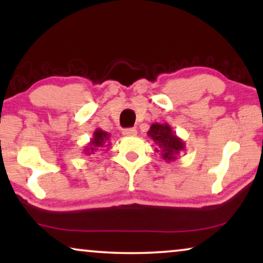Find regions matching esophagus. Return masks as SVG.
Returning <instances> with one entry per match:
<instances>
[{"instance_id": "obj_1", "label": "esophagus", "mask_w": 263, "mask_h": 263, "mask_svg": "<svg viewBox=\"0 0 263 263\" xmlns=\"http://www.w3.org/2000/svg\"><path fill=\"white\" fill-rule=\"evenodd\" d=\"M122 134L125 136H132V135L138 134V132H136L135 128H127V129H123V130H122Z\"/></svg>"}]
</instances>
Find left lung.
Returning a JSON list of instances; mask_svg holds the SVG:
<instances>
[{
    "instance_id": "obj_1",
    "label": "left lung",
    "mask_w": 263,
    "mask_h": 263,
    "mask_svg": "<svg viewBox=\"0 0 263 263\" xmlns=\"http://www.w3.org/2000/svg\"><path fill=\"white\" fill-rule=\"evenodd\" d=\"M147 135L157 145L154 149L161 154V158L166 161L177 159L178 154L185 149V143L181 138L176 135L171 125L167 123H153L151 125Z\"/></svg>"
}]
</instances>
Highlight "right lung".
<instances>
[{"label":"right lung","mask_w":263,"mask_h":263,"mask_svg":"<svg viewBox=\"0 0 263 263\" xmlns=\"http://www.w3.org/2000/svg\"><path fill=\"white\" fill-rule=\"evenodd\" d=\"M109 138H110L109 133L104 132L103 129H100V128L96 129L95 133H93L92 139L89 140V142L85 146L84 152L86 156L96 154L97 151L103 148V147H110L111 143L109 142Z\"/></svg>","instance_id":"obj_1"}]
</instances>
